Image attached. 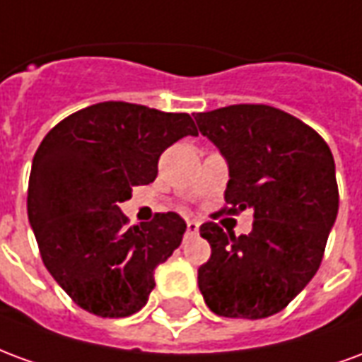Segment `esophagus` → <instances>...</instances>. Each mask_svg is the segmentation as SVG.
I'll return each mask as SVG.
<instances>
[{
    "label": "esophagus",
    "instance_id": "34e87169",
    "mask_svg": "<svg viewBox=\"0 0 362 362\" xmlns=\"http://www.w3.org/2000/svg\"><path fill=\"white\" fill-rule=\"evenodd\" d=\"M197 233H199V223L188 221V235H197Z\"/></svg>",
    "mask_w": 362,
    "mask_h": 362
}]
</instances>
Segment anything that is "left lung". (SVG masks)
Returning <instances> with one entry per match:
<instances>
[{
    "label": "left lung",
    "instance_id": "8db88e82",
    "mask_svg": "<svg viewBox=\"0 0 362 362\" xmlns=\"http://www.w3.org/2000/svg\"><path fill=\"white\" fill-rule=\"evenodd\" d=\"M196 122L227 158L228 211L254 209L250 235L199 227L211 258L197 285L217 316L267 318L318 272L339 207L334 155L312 127L266 104L199 112Z\"/></svg>",
    "mask_w": 362,
    "mask_h": 362
}]
</instances>
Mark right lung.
Instances as JSON below:
<instances>
[{
  "label": "right lung",
  "mask_w": 362,
  "mask_h": 362,
  "mask_svg": "<svg viewBox=\"0 0 362 362\" xmlns=\"http://www.w3.org/2000/svg\"><path fill=\"white\" fill-rule=\"evenodd\" d=\"M186 135L189 114L143 104L98 103L44 137L33 158L27 211L46 269L83 310L124 318L141 310L155 267L180 246L178 213L127 227L118 204L157 178L158 158Z\"/></svg>",
  "instance_id": "add662e5"
}]
</instances>
